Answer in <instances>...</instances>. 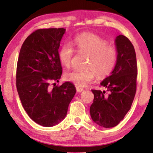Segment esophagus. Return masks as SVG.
Here are the masks:
<instances>
[{
    "label": "esophagus",
    "instance_id": "obj_1",
    "mask_svg": "<svg viewBox=\"0 0 153 153\" xmlns=\"http://www.w3.org/2000/svg\"><path fill=\"white\" fill-rule=\"evenodd\" d=\"M76 91H77V92H78V93H81L82 91H84V89L82 88H80L79 86H76Z\"/></svg>",
    "mask_w": 153,
    "mask_h": 153
}]
</instances>
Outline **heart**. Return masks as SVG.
Wrapping results in <instances>:
<instances>
[{
  "label": "heart",
  "mask_w": 153,
  "mask_h": 153,
  "mask_svg": "<svg viewBox=\"0 0 153 153\" xmlns=\"http://www.w3.org/2000/svg\"><path fill=\"white\" fill-rule=\"evenodd\" d=\"M73 42L80 53L88 55L85 64L86 69L82 71H67L65 78L78 86H85L96 78V75L102 78L113 71L118 59V52L115 47L108 45V42L92 33H83L75 36ZM75 50L71 44L65 43L58 52L59 61L64 66L70 67L74 57Z\"/></svg>",
  "instance_id": "obj_1"
}]
</instances>
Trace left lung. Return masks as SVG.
Segmentation results:
<instances>
[{
    "label": "left lung",
    "mask_w": 153,
    "mask_h": 153,
    "mask_svg": "<svg viewBox=\"0 0 153 153\" xmlns=\"http://www.w3.org/2000/svg\"><path fill=\"white\" fill-rule=\"evenodd\" d=\"M118 59L111 74L101 82L105 91L94 90L90 107L93 121L105 128L117 126L131 108L137 91V64L134 46L124 35L116 39Z\"/></svg>",
    "instance_id": "left-lung-1"
}]
</instances>
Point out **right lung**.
Here are the masks:
<instances>
[{"label":"right lung","mask_w":153,"mask_h":153,"mask_svg":"<svg viewBox=\"0 0 153 153\" xmlns=\"http://www.w3.org/2000/svg\"><path fill=\"white\" fill-rule=\"evenodd\" d=\"M64 28L39 29L23 43L16 67V88L29 117L43 127H52L65 117L76 89L71 82H59L62 70L58 49ZM54 84V83H53Z\"/></svg>","instance_id":"add662e5"}]
</instances>
